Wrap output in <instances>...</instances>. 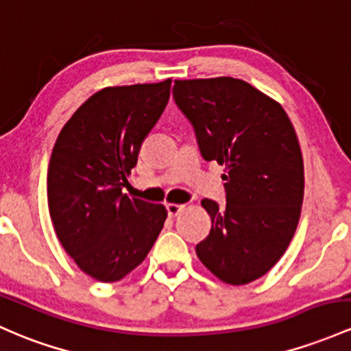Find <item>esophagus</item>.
<instances>
[{
    "label": "esophagus",
    "instance_id": "obj_1",
    "mask_svg": "<svg viewBox=\"0 0 351 351\" xmlns=\"http://www.w3.org/2000/svg\"><path fill=\"white\" fill-rule=\"evenodd\" d=\"M184 205H178V203H167V210L169 217H176L178 213H182Z\"/></svg>",
    "mask_w": 351,
    "mask_h": 351
}]
</instances>
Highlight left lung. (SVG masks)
Here are the masks:
<instances>
[{"label": "left lung", "instance_id": "left-lung-1", "mask_svg": "<svg viewBox=\"0 0 351 351\" xmlns=\"http://www.w3.org/2000/svg\"><path fill=\"white\" fill-rule=\"evenodd\" d=\"M173 96L203 158L225 167L226 205L202 202L211 230L196 255L221 282H255L287 252L302 213L305 173L293 125L278 101L230 76L175 80Z\"/></svg>", "mask_w": 351, "mask_h": 351}]
</instances>
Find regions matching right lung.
<instances>
[{
	"mask_svg": "<svg viewBox=\"0 0 351 351\" xmlns=\"http://www.w3.org/2000/svg\"><path fill=\"white\" fill-rule=\"evenodd\" d=\"M169 88V78L103 88L56 138L48 167L49 217L64 252L98 282H119L133 271L167 219L163 205L121 190L167 106Z\"/></svg>",
	"mask_w": 351,
	"mask_h": 351,
	"instance_id": "right-lung-1",
	"label": "right lung"
}]
</instances>
